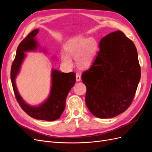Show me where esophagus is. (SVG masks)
Listing matches in <instances>:
<instances>
[{"label":"esophagus","instance_id":"obj_1","mask_svg":"<svg viewBox=\"0 0 152 152\" xmlns=\"http://www.w3.org/2000/svg\"><path fill=\"white\" fill-rule=\"evenodd\" d=\"M80 80H81V77H80V75L77 74L76 75V80H77V82H79V81H80Z\"/></svg>","mask_w":152,"mask_h":152}]
</instances>
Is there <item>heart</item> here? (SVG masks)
I'll return each instance as SVG.
<instances>
[{"instance_id":"obj_1","label":"heart","mask_w":152,"mask_h":152,"mask_svg":"<svg viewBox=\"0 0 152 152\" xmlns=\"http://www.w3.org/2000/svg\"><path fill=\"white\" fill-rule=\"evenodd\" d=\"M65 49L67 53H63L61 56L62 63L68 68H72L73 63L71 58L76 59L77 65L85 68L91 65L94 58L97 42L94 38L85 39L75 37L68 41Z\"/></svg>"}]
</instances>
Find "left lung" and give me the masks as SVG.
I'll return each instance as SVG.
<instances>
[{
    "label": "left lung",
    "instance_id": "1",
    "mask_svg": "<svg viewBox=\"0 0 152 152\" xmlns=\"http://www.w3.org/2000/svg\"><path fill=\"white\" fill-rule=\"evenodd\" d=\"M140 77L134 44L121 31L109 34L101 40L90 68L82 74L87 108L101 118L124 112L132 103Z\"/></svg>",
    "mask_w": 152,
    "mask_h": 152
}]
</instances>
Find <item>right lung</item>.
<instances>
[{"instance_id":"obj_1","label":"right lung","mask_w":152,"mask_h":152,"mask_svg":"<svg viewBox=\"0 0 152 152\" xmlns=\"http://www.w3.org/2000/svg\"><path fill=\"white\" fill-rule=\"evenodd\" d=\"M39 29H35L27 35L18 45L15 60L11 70V80L17 102L24 111L38 120L53 121L61 115L65 108L66 96L75 83V73L73 72L63 73L53 69L51 73V89L48 98L38 107H32L26 103L18 93L15 79L20 72L21 65L26 56L25 52L35 50L39 44L35 37Z\"/></svg>"}]
</instances>
